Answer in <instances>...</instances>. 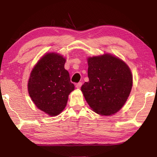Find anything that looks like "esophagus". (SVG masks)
Masks as SVG:
<instances>
[{
    "label": "esophagus",
    "mask_w": 157,
    "mask_h": 157,
    "mask_svg": "<svg viewBox=\"0 0 157 157\" xmlns=\"http://www.w3.org/2000/svg\"><path fill=\"white\" fill-rule=\"evenodd\" d=\"M82 82H79V83H78V84H76V88H78V89H79L81 88V86H82Z\"/></svg>",
    "instance_id": "obj_1"
}]
</instances>
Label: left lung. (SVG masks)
I'll use <instances>...</instances> for the list:
<instances>
[{
  "label": "left lung",
  "mask_w": 157,
  "mask_h": 157,
  "mask_svg": "<svg viewBox=\"0 0 157 157\" xmlns=\"http://www.w3.org/2000/svg\"><path fill=\"white\" fill-rule=\"evenodd\" d=\"M89 81L81 90L95 113L112 115L127 101L132 88V75L128 65L110 54L88 59Z\"/></svg>",
  "instance_id": "8db88e82"
}]
</instances>
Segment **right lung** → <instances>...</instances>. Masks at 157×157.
Masks as SVG:
<instances>
[{
  "instance_id": "right-lung-1",
  "label": "right lung",
  "mask_w": 157,
  "mask_h": 157,
  "mask_svg": "<svg viewBox=\"0 0 157 157\" xmlns=\"http://www.w3.org/2000/svg\"><path fill=\"white\" fill-rule=\"evenodd\" d=\"M65 61L57 53H47L39 60L29 76V96L39 109L50 116H56L63 111L75 88L64 67Z\"/></svg>"
}]
</instances>
